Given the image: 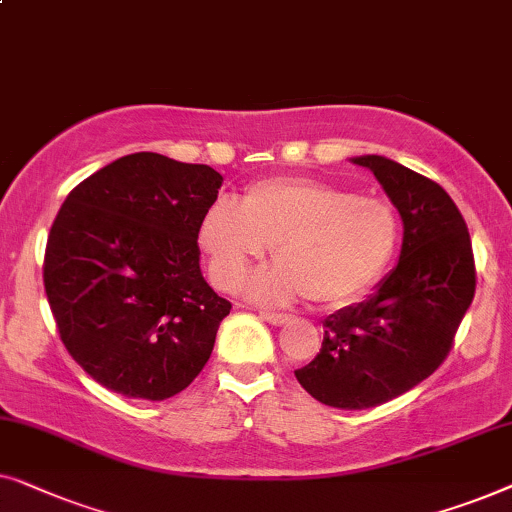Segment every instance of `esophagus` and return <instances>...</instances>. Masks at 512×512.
<instances>
[{
  "mask_svg": "<svg viewBox=\"0 0 512 512\" xmlns=\"http://www.w3.org/2000/svg\"><path fill=\"white\" fill-rule=\"evenodd\" d=\"M259 318L266 320V322H269V325H273V327H280V325H285L287 320H290V315L273 313V311H259Z\"/></svg>",
  "mask_w": 512,
  "mask_h": 512,
  "instance_id": "obj_1",
  "label": "esophagus"
}]
</instances>
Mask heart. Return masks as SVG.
Listing matches in <instances>:
<instances>
[{
  "label": "heart",
  "instance_id": "1",
  "mask_svg": "<svg viewBox=\"0 0 512 512\" xmlns=\"http://www.w3.org/2000/svg\"><path fill=\"white\" fill-rule=\"evenodd\" d=\"M401 239L397 208L313 178L250 185L241 206L218 199L199 225V248L222 290H239L250 266L273 246L276 264L259 269L248 294L262 304L308 297L341 306L378 283Z\"/></svg>",
  "mask_w": 512,
  "mask_h": 512
}]
</instances>
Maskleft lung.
<instances>
[{"label":"left lung","instance_id":"8db88e82","mask_svg":"<svg viewBox=\"0 0 512 512\" xmlns=\"http://www.w3.org/2000/svg\"><path fill=\"white\" fill-rule=\"evenodd\" d=\"M350 162L376 176L401 215L399 262L362 304L329 315L320 355L294 376L325 406L364 410L443 364L473 301L475 266L469 229L441 185L383 155Z\"/></svg>","mask_w":512,"mask_h":512}]
</instances>
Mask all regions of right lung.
<instances>
[{"instance_id": "1", "label": "right lung", "mask_w": 512, "mask_h": 512, "mask_svg": "<svg viewBox=\"0 0 512 512\" xmlns=\"http://www.w3.org/2000/svg\"><path fill=\"white\" fill-rule=\"evenodd\" d=\"M222 176L134 153L78 183L50 227L43 285L69 355L129 399L183 392L232 311L201 276L199 225Z\"/></svg>"}]
</instances>
